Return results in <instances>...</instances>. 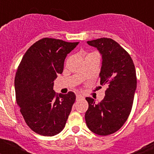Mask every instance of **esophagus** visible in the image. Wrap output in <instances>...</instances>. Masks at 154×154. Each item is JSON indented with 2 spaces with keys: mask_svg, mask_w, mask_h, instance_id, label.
I'll list each match as a JSON object with an SVG mask.
<instances>
[{
  "mask_svg": "<svg viewBox=\"0 0 154 154\" xmlns=\"http://www.w3.org/2000/svg\"><path fill=\"white\" fill-rule=\"evenodd\" d=\"M84 99V96H82V95H81V94H77L76 95V99L77 100H79V99Z\"/></svg>",
  "mask_w": 154,
  "mask_h": 154,
  "instance_id": "34e87169",
  "label": "esophagus"
}]
</instances>
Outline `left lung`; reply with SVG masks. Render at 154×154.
<instances>
[{"label": "left lung", "mask_w": 154, "mask_h": 154, "mask_svg": "<svg viewBox=\"0 0 154 154\" xmlns=\"http://www.w3.org/2000/svg\"><path fill=\"white\" fill-rule=\"evenodd\" d=\"M87 43L102 55L100 85L108 88L100 103L85 98L89 103L85 122L94 133L110 135L123 126L131 112L137 89L135 66L129 53L112 39L101 38Z\"/></svg>", "instance_id": "1"}]
</instances>
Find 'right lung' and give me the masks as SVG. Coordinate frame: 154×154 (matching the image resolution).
<instances>
[{
  "mask_svg": "<svg viewBox=\"0 0 154 154\" xmlns=\"http://www.w3.org/2000/svg\"><path fill=\"white\" fill-rule=\"evenodd\" d=\"M79 42L45 38L33 44L19 64L14 79L16 101L25 123L38 134L51 137L64 129L75 101L74 92L55 94L54 81Z\"/></svg>",
  "mask_w": 154,
  "mask_h": 154,
  "instance_id": "1",
  "label": "right lung"
}]
</instances>
